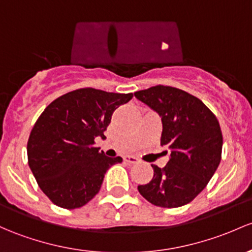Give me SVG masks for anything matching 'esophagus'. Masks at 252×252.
<instances>
[{"label":"esophagus","mask_w":252,"mask_h":252,"mask_svg":"<svg viewBox=\"0 0 252 252\" xmlns=\"http://www.w3.org/2000/svg\"><path fill=\"white\" fill-rule=\"evenodd\" d=\"M124 161H126V163L129 164H136L137 158L133 157V156H126V157H124Z\"/></svg>","instance_id":"esophagus-1"}]
</instances>
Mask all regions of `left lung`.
Wrapping results in <instances>:
<instances>
[{
  "mask_svg": "<svg viewBox=\"0 0 252 252\" xmlns=\"http://www.w3.org/2000/svg\"><path fill=\"white\" fill-rule=\"evenodd\" d=\"M134 95L160 116V145L171 151L166 165L152 164L153 179L137 189L156 206L186 205L205 189L221 161L219 121L202 100L174 87H151Z\"/></svg>",
  "mask_w": 252,
  "mask_h": 252,
  "instance_id": "1",
  "label": "left lung"
}]
</instances>
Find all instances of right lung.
Masks as SVG:
<instances>
[{
  "label": "right lung",
  "mask_w": 252,
  "mask_h": 252,
  "mask_svg": "<svg viewBox=\"0 0 252 252\" xmlns=\"http://www.w3.org/2000/svg\"><path fill=\"white\" fill-rule=\"evenodd\" d=\"M131 97L133 93L82 88L59 96L41 113L29 137L28 159L52 203L71 210L99 193L106 171L122 158L105 156L94 140L105 139L115 110Z\"/></svg>",
  "instance_id": "1"
}]
</instances>
